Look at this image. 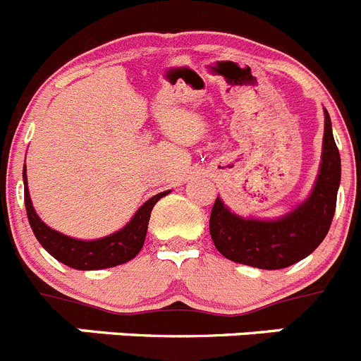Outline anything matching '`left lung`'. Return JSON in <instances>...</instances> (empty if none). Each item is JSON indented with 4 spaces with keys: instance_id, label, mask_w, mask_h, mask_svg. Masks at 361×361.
<instances>
[{
    "instance_id": "obj_1",
    "label": "left lung",
    "mask_w": 361,
    "mask_h": 361,
    "mask_svg": "<svg viewBox=\"0 0 361 361\" xmlns=\"http://www.w3.org/2000/svg\"><path fill=\"white\" fill-rule=\"evenodd\" d=\"M340 186V154L326 112L322 164L312 195L288 216L274 221L245 220L216 197L209 233L221 256L256 269L279 270L304 259L322 243L331 227Z\"/></svg>"
}]
</instances>
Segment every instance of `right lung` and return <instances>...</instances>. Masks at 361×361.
<instances>
[{"instance_id": "right-lung-1", "label": "right lung", "mask_w": 361, "mask_h": 361, "mask_svg": "<svg viewBox=\"0 0 361 361\" xmlns=\"http://www.w3.org/2000/svg\"><path fill=\"white\" fill-rule=\"evenodd\" d=\"M23 178H25L26 214H28L30 227L34 231L35 238L55 259L77 270L109 269V267L127 263L128 259L137 256V252H140L145 243V238H147L152 209H154L159 198L168 195V191H163V193L155 195L150 200H147L140 207V211L134 214L130 224H127L118 233L102 238V240L82 241L49 229L44 221H41V218L35 214L32 200H30L28 188H26V173L23 175Z\"/></svg>"}]
</instances>
